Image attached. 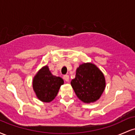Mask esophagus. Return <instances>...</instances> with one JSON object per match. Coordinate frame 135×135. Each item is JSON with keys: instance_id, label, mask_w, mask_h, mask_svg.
<instances>
[{"instance_id": "esophagus-1", "label": "esophagus", "mask_w": 135, "mask_h": 135, "mask_svg": "<svg viewBox=\"0 0 135 135\" xmlns=\"http://www.w3.org/2000/svg\"><path fill=\"white\" fill-rule=\"evenodd\" d=\"M63 79H64L65 80V81H66V82H69V79H70L69 76L68 75H65L64 76H63Z\"/></svg>"}]
</instances>
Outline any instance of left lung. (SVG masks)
Segmentation results:
<instances>
[{
    "label": "left lung",
    "instance_id": "1",
    "mask_svg": "<svg viewBox=\"0 0 135 135\" xmlns=\"http://www.w3.org/2000/svg\"><path fill=\"white\" fill-rule=\"evenodd\" d=\"M103 73L95 65L86 63L76 70L75 78L71 85L77 97L84 103H93L100 98L105 88Z\"/></svg>",
    "mask_w": 135,
    "mask_h": 135
}]
</instances>
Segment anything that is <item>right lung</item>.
<instances>
[{"label":"right lung","instance_id":"right-lung-1","mask_svg":"<svg viewBox=\"0 0 135 135\" xmlns=\"http://www.w3.org/2000/svg\"><path fill=\"white\" fill-rule=\"evenodd\" d=\"M64 81L61 77L53 75L47 65L38 70L33 79V89L38 100L43 102L52 101Z\"/></svg>","mask_w":135,"mask_h":135}]
</instances>
